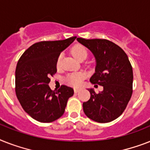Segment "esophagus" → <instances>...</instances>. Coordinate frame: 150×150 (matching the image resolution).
<instances>
[{
	"instance_id": "34e87169",
	"label": "esophagus",
	"mask_w": 150,
	"mask_h": 150,
	"mask_svg": "<svg viewBox=\"0 0 150 150\" xmlns=\"http://www.w3.org/2000/svg\"><path fill=\"white\" fill-rule=\"evenodd\" d=\"M79 91H80V89H79V88H75V89H74L75 93H78V92H79Z\"/></svg>"
}]
</instances>
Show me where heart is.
<instances>
[{
  "label": "heart",
  "mask_w": 150,
  "mask_h": 150,
  "mask_svg": "<svg viewBox=\"0 0 150 150\" xmlns=\"http://www.w3.org/2000/svg\"><path fill=\"white\" fill-rule=\"evenodd\" d=\"M71 53L75 58H77L78 60H80L81 58H84V57H87L88 52L87 49L84 46L81 45H77L74 46L71 49ZM62 56L60 55L58 57V60H57V66L59 67L61 65V62H62ZM86 75L83 72H75L71 73L70 75L67 76L65 79V81L67 83L70 85V86H75V87H79L82 83V80L84 79Z\"/></svg>",
  "instance_id": "1"
}]
</instances>
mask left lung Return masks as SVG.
I'll return each mask as SVG.
<instances>
[{
	"mask_svg": "<svg viewBox=\"0 0 150 150\" xmlns=\"http://www.w3.org/2000/svg\"><path fill=\"white\" fill-rule=\"evenodd\" d=\"M77 41L94 54L96 72L90 81L103 86V91L96 94L89 88V100L83 103L87 117L101 123L109 122L122 115L132 94L133 72L127 54L121 47L106 39Z\"/></svg>",
	"mask_w": 150,
	"mask_h": 150,
	"instance_id": "8db88e82",
	"label": "left lung"
}]
</instances>
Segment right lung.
<instances>
[{
	"mask_svg": "<svg viewBox=\"0 0 150 150\" xmlns=\"http://www.w3.org/2000/svg\"><path fill=\"white\" fill-rule=\"evenodd\" d=\"M76 37L61 41H40L29 47L18 60L15 71V92L23 109L41 122H52L64 114L67 102L74 94L72 88H50L49 77L57 71L61 52Z\"/></svg>",
	"mask_w": 150,
	"mask_h": 150,
	"instance_id": "obj_1",
	"label": "right lung"
}]
</instances>
